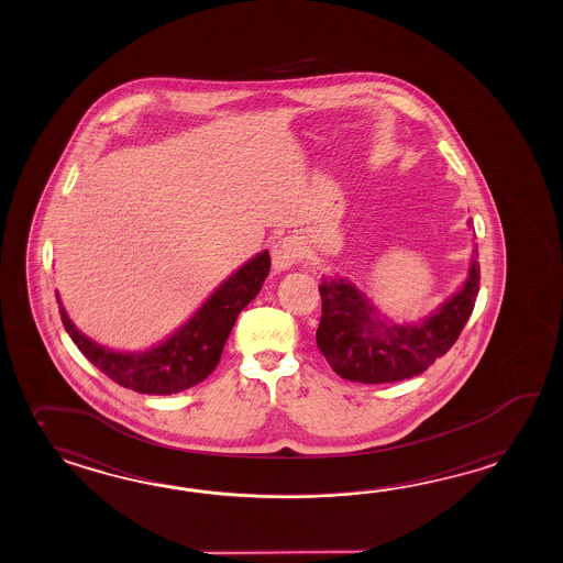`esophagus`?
<instances>
[{
  "label": "esophagus",
  "instance_id": "obj_1",
  "mask_svg": "<svg viewBox=\"0 0 563 563\" xmlns=\"http://www.w3.org/2000/svg\"><path fill=\"white\" fill-rule=\"evenodd\" d=\"M271 254H273V268L276 273H283V271H288L292 264L299 263L302 252H300L299 240L280 238L273 244Z\"/></svg>",
  "mask_w": 563,
  "mask_h": 563
}]
</instances>
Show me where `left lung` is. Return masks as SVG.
Returning <instances> with one entry per match:
<instances>
[{
	"label": "left lung",
	"instance_id": "left-lung-1",
	"mask_svg": "<svg viewBox=\"0 0 563 563\" xmlns=\"http://www.w3.org/2000/svg\"><path fill=\"white\" fill-rule=\"evenodd\" d=\"M420 323H391L347 278H323L317 347L335 374L360 384H391L426 372L454 345L475 309L481 266Z\"/></svg>",
	"mask_w": 563,
	"mask_h": 563
}]
</instances>
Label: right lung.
<instances>
[{
	"mask_svg": "<svg viewBox=\"0 0 563 563\" xmlns=\"http://www.w3.org/2000/svg\"><path fill=\"white\" fill-rule=\"evenodd\" d=\"M268 271V251L258 252L234 275L228 276L175 333L145 351H114L95 343L68 319L58 295L56 300L66 333L102 374L139 394L169 396L200 384L212 374L238 314L261 292Z\"/></svg>",
	"mask_w": 563,
	"mask_h": 563,
	"instance_id": "1",
	"label": "right lung"
}]
</instances>
